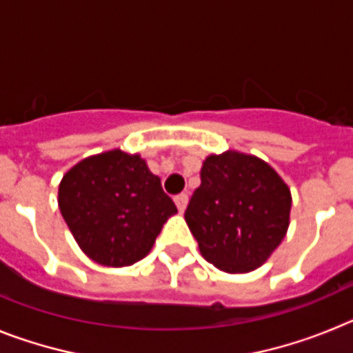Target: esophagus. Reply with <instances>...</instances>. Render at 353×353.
<instances>
[{"label":"esophagus","mask_w":353,"mask_h":353,"mask_svg":"<svg viewBox=\"0 0 353 353\" xmlns=\"http://www.w3.org/2000/svg\"><path fill=\"white\" fill-rule=\"evenodd\" d=\"M187 201H189V196H187L185 192H182V194H179L176 198H174V203H176V208H179L180 212L185 210Z\"/></svg>","instance_id":"esophagus-1"}]
</instances>
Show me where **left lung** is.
I'll list each match as a JSON object with an SVG mask.
<instances>
[{
	"label": "left lung",
	"mask_w": 353,
	"mask_h": 353,
	"mask_svg": "<svg viewBox=\"0 0 353 353\" xmlns=\"http://www.w3.org/2000/svg\"><path fill=\"white\" fill-rule=\"evenodd\" d=\"M292 196L281 176L254 155H210L185 223L208 263L230 274L265 263L288 230Z\"/></svg>",
	"instance_id": "obj_1"
}]
</instances>
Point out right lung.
<instances>
[{
  "mask_svg": "<svg viewBox=\"0 0 353 353\" xmlns=\"http://www.w3.org/2000/svg\"><path fill=\"white\" fill-rule=\"evenodd\" d=\"M58 205L79 248L108 267H127L145 258L162 224L176 214L146 162L120 150L72 168L60 183Z\"/></svg>",
  "mask_w": 353,
  "mask_h": 353,
  "instance_id": "add662e5",
  "label": "right lung"
}]
</instances>
